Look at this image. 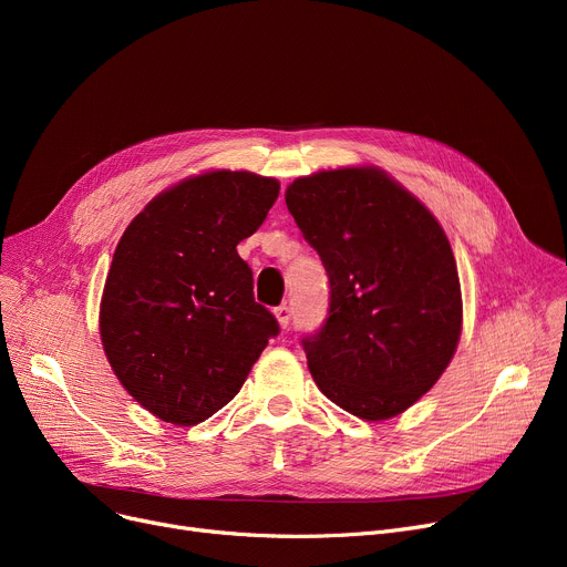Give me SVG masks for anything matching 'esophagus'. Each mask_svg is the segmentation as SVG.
<instances>
[{
    "instance_id": "1",
    "label": "esophagus",
    "mask_w": 567,
    "mask_h": 567,
    "mask_svg": "<svg viewBox=\"0 0 567 567\" xmlns=\"http://www.w3.org/2000/svg\"><path fill=\"white\" fill-rule=\"evenodd\" d=\"M291 315H293V310H291V306H289V303H282V306H278V308H276V317H278V321H280L282 329H287V326L291 323Z\"/></svg>"
}]
</instances>
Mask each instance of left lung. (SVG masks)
<instances>
[{
  "instance_id": "1",
  "label": "left lung",
  "mask_w": 567,
  "mask_h": 567,
  "mask_svg": "<svg viewBox=\"0 0 567 567\" xmlns=\"http://www.w3.org/2000/svg\"><path fill=\"white\" fill-rule=\"evenodd\" d=\"M285 202L331 289L323 323L301 336L315 383L359 419H393L457 349L462 293L449 238L374 167L296 178Z\"/></svg>"
}]
</instances>
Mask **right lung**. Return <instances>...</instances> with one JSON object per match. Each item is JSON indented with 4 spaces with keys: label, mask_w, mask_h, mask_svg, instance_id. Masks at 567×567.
Wrapping results in <instances>:
<instances>
[{
    "label": "right lung",
    "mask_w": 567,
    "mask_h": 567,
    "mask_svg": "<svg viewBox=\"0 0 567 567\" xmlns=\"http://www.w3.org/2000/svg\"><path fill=\"white\" fill-rule=\"evenodd\" d=\"M278 193L276 178L250 172L199 174L148 202L118 241L101 338L124 389L161 421L212 419L280 333L236 252Z\"/></svg>",
    "instance_id": "1"
}]
</instances>
